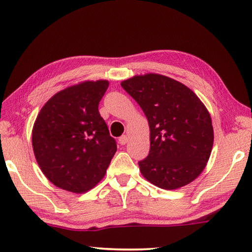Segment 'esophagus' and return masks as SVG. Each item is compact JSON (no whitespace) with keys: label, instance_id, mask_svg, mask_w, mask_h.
Wrapping results in <instances>:
<instances>
[{"label":"esophagus","instance_id":"esophagus-1","mask_svg":"<svg viewBox=\"0 0 252 252\" xmlns=\"http://www.w3.org/2000/svg\"><path fill=\"white\" fill-rule=\"evenodd\" d=\"M126 142H127V136L126 135H121L120 138H119V143H120L121 146H125Z\"/></svg>","mask_w":252,"mask_h":252}]
</instances>
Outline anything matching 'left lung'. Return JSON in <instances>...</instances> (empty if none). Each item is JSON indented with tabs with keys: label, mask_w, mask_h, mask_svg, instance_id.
I'll return each instance as SVG.
<instances>
[{
	"label": "left lung",
	"mask_w": 252,
	"mask_h": 252,
	"mask_svg": "<svg viewBox=\"0 0 252 252\" xmlns=\"http://www.w3.org/2000/svg\"><path fill=\"white\" fill-rule=\"evenodd\" d=\"M121 87L141 106L150 126V151L139 161L143 177L165 190L192 182L213 146L206 106L185 84L164 75H135Z\"/></svg>",
	"instance_id": "left-lung-1"
}]
</instances>
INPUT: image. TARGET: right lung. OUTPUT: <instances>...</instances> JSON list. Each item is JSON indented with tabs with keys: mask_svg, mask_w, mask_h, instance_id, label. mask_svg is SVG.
I'll return each mask as SVG.
<instances>
[{
	"mask_svg": "<svg viewBox=\"0 0 252 252\" xmlns=\"http://www.w3.org/2000/svg\"><path fill=\"white\" fill-rule=\"evenodd\" d=\"M109 82L85 81L58 92L41 109L32 146L42 172L61 189L83 193L104 177L117 142L99 103Z\"/></svg>",
	"mask_w": 252,
	"mask_h": 252,
	"instance_id": "right-lung-1",
	"label": "right lung"
}]
</instances>
